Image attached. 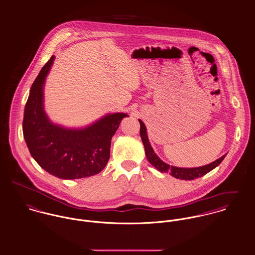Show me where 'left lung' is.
I'll use <instances>...</instances> for the list:
<instances>
[{"label":"left lung","mask_w":255,"mask_h":255,"mask_svg":"<svg viewBox=\"0 0 255 255\" xmlns=\"http://www.w3.org/2000/svg\"><path fill=\"white\" fill-rule=\"evenodd\" d=\"M139 124H140V136L143 142V145L145 148V155L147 157V160L149 161V163L154 166L158 171H160L161 173H165L168 174L170 173L173 177L177 178V179H181V180H185V181H191L197 178H200L204 175H206L207 173H209L210 171H212L213 169H215L220 163L224 160L225 156H222L221 158H219L218 160L212 162L211 164H208L206 166H202V167H198V168H178V167H174V166H170L166 163H164L153 151L152 147L150 145V142L148 140L147 137V133H146V128L144 124L142 123V121L138 120Z\"/></svg>","instance_id":"8db88e82"}]
</instances>
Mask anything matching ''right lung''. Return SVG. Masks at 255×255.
<instances>
[{
	"label": "right lung",
	"instance_id": "right-lung-1",
	"mask_svg": "<svg viewBox=\"0 0 255 255\" xmlns=\"http://www.w3.org/2000/svg\"><path fill=\"white\" fill-rule=\"evenodd\" d=\"M54 59L52 56L45 64L30 88L22 123L23 136L31 156L49 174L65 180L91 177L107 165L112 137L128 115H107L81 129L53 125L43 109V85Z\"/></svg>",
	"mask_w": 255,
	"mask_h": 255
}]
</instances>
